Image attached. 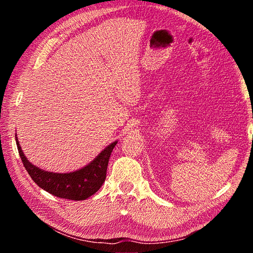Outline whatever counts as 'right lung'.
Here are the masks:
<instances>
[{
	"mask_svg": "<svg viewBox=\"0 0 253 253\" xmlns=\"http://www.w3.org/2000/svg\"><path fill=\"white\" fill-rule=\"evenodd\" d=\"M16 146L22 160L23 166L37 185H39L50 194L61 199L83 201L95 194L106 179L109 157L117 142L107 146L90 164L72 173H51L42 170L31 164L21 149L15 135Z\"/></svg>",
	"mask_w": 253,
	"mask_h": 253,
	"instance_id": "obj_1",
	"label": "right lung"
}]
</instances>
